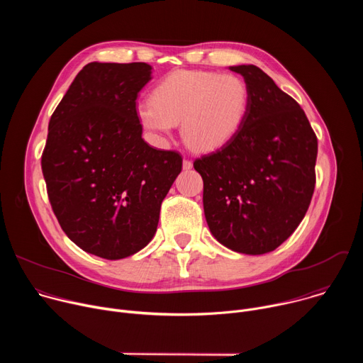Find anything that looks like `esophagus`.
Instances as JSON below:
<instances>
[{"label": "esophagus", "mask_w": 363, "mask_h": 363, "mask_svg": "<svg viewBox=\"0 0 363 363\" xmlns=\"http://www.w3.org/2000/svg\"><path fill=\"white\" fill-rule=\"evenodd\" d=\"M182 168H184L185 171L192 169V162H191V161H188V160H184V162H182Z\"/></svg>", "instance_id": "esophagus-1"}]
</instances>
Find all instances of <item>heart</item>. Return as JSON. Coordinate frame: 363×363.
I'll use <instances>...</instances> for the list:
<instances>
[{"label":"heart","instance_id":"b5f03b06","mask_svg":"<svg viewBox=\"0 0 363 363\" xmlns=\"http://www.w3.org/2000/svg\"><path fill=\"white\" fill-rule=\"evenodd\" d=\"M250 105L247 83L234 74L181 70L153 89L150 103H140L138 118L160 142L181 122L185 143L199 152L227 145L241 129Z\"/></svg>","mask_w":363,"mask_h":363}]
</instances>
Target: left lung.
Segmentation results:
<instances>
[{"label": "left lung", "instance_id": "8db88e82", "mask_svg": "<svg viewBox=\"0 0 363 363\" xmlns=\"http://www.w3.org/2000/svg\"><path fill=\"white\" fill-rule=\"evenodd\" d=\"M250 90L238 133L195 160L211 234L242 254L276 250L298 227L315 191L318 138L298 103L254 65L230 66Z\"/></svg>", "mask_w": 363, "mask_h": 363}]
</instances>
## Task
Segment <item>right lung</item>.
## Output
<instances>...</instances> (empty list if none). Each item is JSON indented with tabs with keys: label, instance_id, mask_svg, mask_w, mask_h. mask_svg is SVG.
<instances>
[{
	"label": "right lung",
	"instance_id": "add662e5",
	"mask_svg": "<svg viewBox=\"0 0 363 363\" xmlns=\"http://www.w3.org/2000/svg\"><path fill=\"white\" fill-rule=\"evenodd\" d=\"M150 79L146 63H89L48 123L41 169L51 208L76 245L106 260L150 242L182 169L178 152L142 139L136 99Z\"/></svg>",
	"mask_w": 363,
	"mask_h": 363
}]
</instances>
